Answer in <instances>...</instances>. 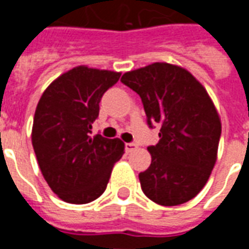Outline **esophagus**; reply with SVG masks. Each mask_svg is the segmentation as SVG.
I'll return each mask as SVG.
<instances>
[{"mask_svg":"<svg viewBox=\"0 0 249 249\" xmlns=\"http://www.w3.org/2000/svg\"><path fill=\"white\" fill-rule=\"evenodd\" d=\"M136 149H137V145L133 144V142H126V144H125V151L128 152V153L136 151Z\"/></svg>","mask_w":249,"mask_h":249,"instance_id":"esophagus-1","label":"esophagus"}]
</instances>
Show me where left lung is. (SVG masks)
<instances>
[{
  "label": "left lung",
  "instance_id": "obj_1",
  "mask_svg": "<svg viewBox=\"0 0 249 249\" xmlns=\"http://www.w3.org/2000/svg\"><path fill=\"white\" fill-rule=\"evenodd\" d=\"M121 82L141 97L149 128L160 140L148 146L149 168L139 175L152 201L172 207L192 200L217 160L221 123L205 88L181 66L155 62L126 71Z\"/></svg>",
  "mask_w": 249,
  "mask_h": 249
}]
</instances>
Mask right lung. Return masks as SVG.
Masks as SVG:
<instances>
[{
    "label": "right lung",
    "instance_id": "obj_1",
    "mask_svg": "<svg viewBox=\"0 0 249 249\" xmlns=\"http://www.w3.org/2000/svg\"><path fill=\"white\" fill-rule=\"evenodd\" d=\"M121 73L76 66L57 77L36 108L32 144L42 176L58 197L87 204L108 185L114 162L124 155L120 139L92 136L100 101Z\"/></svg>",
    "mask_w": 249,
    "mask_h": 249
}]
</instances>
